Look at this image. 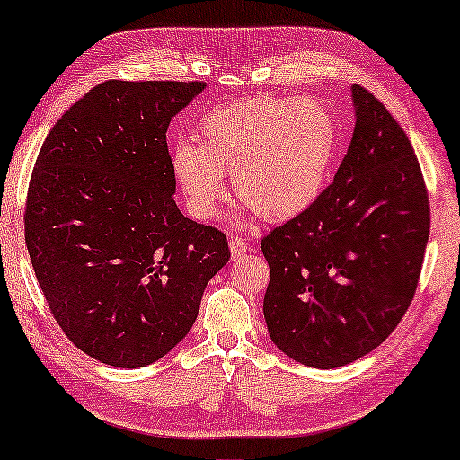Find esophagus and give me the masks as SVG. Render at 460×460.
<instances>
[{"instance_id": "obj_1", "label": "esophagus", "mask_w": 460, "mask_h": 460, "mask_svg": "<svg viewBox=\"0 0 460 460\" xmlns=\"http://www.w3.org/2000/svg\"><path fill=\"white\" fill-rule=\"evenodd\" d=\"M230 252H232V257L234 259H238V257H243V254H246L248 251H251V246H248L243 238H238V236H232L230 238Z\"/></svg>"}]
</instances>
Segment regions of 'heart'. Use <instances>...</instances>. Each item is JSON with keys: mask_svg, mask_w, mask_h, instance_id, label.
Masks as SVG:
<instances>
[{"mask_svg": "<svg viewBox=\"0 0 460 460\" xmlns=\"http://www.w3.org/2000/svg\"><path fill=\"white\" fill-rule=\"evenodd\" d=\"M336 142V119L322 102L259 95L203 116L198 145L171 146V169L195 220H214L230 172L244 209L285 222L326 190Z\"/></svg>", "mask_w": 460, "mask_h": 460, "instance_id": "1", "label": "heart"}]
</instances>
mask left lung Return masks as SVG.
<instances>
[{
  "mask_svg": "<svg viewBox=\"0 0 460 460\" xmlns=\"http://www.w3.org/2000/svg\"><path fill=\"white\" fill-rule=\"evenodd\" d=\"M355 130L332 185L261 248L262 314L273 344L314 368L368 355L418 288L430 206L408 137L377 97L352 85Z\"/></svg>",
  "mask_w": 460,
  "mask_h": 460,
  "instance_id": "left-lung-1",
  "label": "left lung"
}]
</instances>
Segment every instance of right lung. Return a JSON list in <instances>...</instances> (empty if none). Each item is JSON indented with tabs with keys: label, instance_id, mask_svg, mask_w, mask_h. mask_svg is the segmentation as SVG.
I'll return each instance as SVG.
<instances>
[{
	"label": "right lung",
	"instance_id": "add662e5",
	"mask_svg": "<svg viewBox=\"0 0 460 460\" xmlns=\"http://www.w3.org/2000/svg\"><path fill=\"white\" fill-rule=\"evenodd\" d=\"M191 81H105L65 111L40 148L26 201L36 279L69 341L138 368L190 332L230 259L220 230L179 212L167 148Z\"/></svg>",
	"mask_w": 460,
	"mask_h": 460
}]
</instances>
